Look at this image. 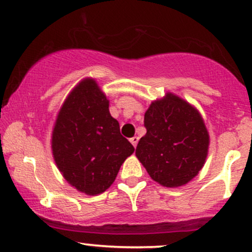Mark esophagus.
<instances>
[{
    "label": "esophagus",
    "mask_w": 252,
    "mask_h": 252,
    "mask_svg": "<svg viewBox=\"0 0 252 252\" xmlns=\"http://www.w3.org/2000/svg\"><path fill=\"white\" fill-rule=\"evenodd\" d=\"M138 137H137V136H134V137H132V138H130V142H131V144L132 145H134V147L136 148V145H137V143H138Z\"/></svg>",
    "instance_id": "34e87169"
}]
</instances>
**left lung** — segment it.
<instances>
[{
	"label": "left lung",
	"mask_w": 252,
	"mask_h": 252,
	"mask_svg": "<svg viewBox=\"0 0 252 252\" xmlns=\"http://www.w3.org/2000/svg\"><path fill=\"white\" fill-rule=\"evenodd\" d=\"M147 134L136 156L154 181L166 188L187 184L204 165L209 134L196 108L168 93L150 104L144 115Z\"/></svg>",
	"instance_id": "left-lung-1"
}]
</instances>
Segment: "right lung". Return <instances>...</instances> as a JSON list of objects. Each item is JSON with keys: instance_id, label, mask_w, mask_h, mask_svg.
I'll return each instance as SVG.
<instances>
[{"instance_id": "1", "label": "right lung", "mask_w": 252, "mask_h": 252, "mask_svg": "<svg viewBox=\"0 0 252 252\" xmlns=\"http://www.w3.org/2000/svg\"><path fill=\"white\" fill-rule=\"evenodd\" d=\"M55 163L70 186L87 195L104 192L135 151L109 113L94 78L81 81L65 98L51 136Z\"/></svg>"}]
</instances>
